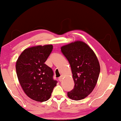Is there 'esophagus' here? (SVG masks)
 Returning <instances> with one entry per match:
<instances>
[{
	"instance_id": "1",
	"label": "esophagus",
	"mask_w": 121,
	"mask_h": 121,
	"mask_svg": "<svg viewBox=\"0 0 121 121\" xmlns=\"http://www.w3.org/2000/svg\"><path fill=\"white\" fill-rule=\"evenodd\" d=\"M62 76H60V77H59L58 78L59 81L61 82V81H62Z\"/></svg>"
}]
</instances>
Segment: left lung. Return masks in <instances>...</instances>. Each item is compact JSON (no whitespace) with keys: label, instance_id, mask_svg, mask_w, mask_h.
<instances>
[{"label":"left lung","instance_id":"1","mask_svg":"<svg viewBox=\"0 0 121 121\" xmlns=\"http://www.w3.org/2000/svg\"><path fill=\"white\" fill-rule=\"evenodd\" d=\"M61 51L70 65L75 83L68 96L75 101L82 99L92 91L97 83L100 72L98 59L93 50L81 41L62 46Z\"/></svg>","mask_w":121,"mask_h":121}]
</instances>
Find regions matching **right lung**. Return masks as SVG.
Instances as JSON below:
<instances>
[{
  "mask_svg": "<svg viewBox=\"0 0 121 121\" xmlns=\"http://www.w3.org/2000/svg\"><path fill=\"white\" fill-rule=\"evenodd\" d=\"M52 49V45L27 48L16 62L17 75L22 89L36 101H48L57 83L52 69L45 64Z\"/></svg>",
  "mask_w": 121,
  "mask_h": 121,
  "instance_id": "right-lung-1",
  "label": "right lung"
}]
</instances>
